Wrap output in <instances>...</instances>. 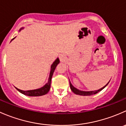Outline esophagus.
<instances>
[{
	"instance_id": "1",
	"label": "esophagus",
	"mask_w": 126,
	"mask_h": 126,
	"mask_svg": "<svg viewBox=\"0 0 126 126\" xmlns=\"http://www.w3.org/2000/svg\"><path fill=\"white\" fill-rule=\"evenodd\" d=\"M60 60H61V61H62V60H63V58H62V57H60Z\"/></svg>"
}]
</instances>
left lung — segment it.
<instances>
[{
  "instance_id": "obj_1",
  "label": "left lung",
  "mask_w": 126,
  "mask_h": 126,
  "mask_svg": "<svg viewBox=\"0 0 126 126\" xmlns=\"http://www.w3.org/2000/svg\"><path fill=\"white\" fill-rule=\"evenodd\" d=\"M110 80H109V82H108V83H107V84L105 85L104 86V87H103L102 88H101L99 89V90H95V91H81V90H78V89L76 88H75L73 85H72V84H71L70 80H69V85H70L71 90H72V91L74 93L76 94L80 95V96H91V95L95 94L97 93H98V92L101 91V90H102L104 88L106 87V86L108 84H109V82H110Z\"/></svg>"
}]
</instances>
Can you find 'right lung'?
<instances>
[{
	"label": "right lung",
	"instance_id": "add662e5",
	"mask_svg": "<svg viewBox=\"0 0 126 126\" xmlns=\"http://www.w3.org/2000/svg\"><path fill=\"white\" fill-rule=\"evenodd\" d=\"M23 29H24L23 27L21 28V29L19 30V32ZM15 38H14L13 39H11V41L13 40ZM59 63H60V60L59 58H57L55 60V62L52 63L51 66H50V74H49V79H48L47 83H46V85H44L43 87L40 88H38V89H36V90H27V91H24V90H19V89L17 88L16 87L15 88H16V90H17V91H19L20 93H22L23 94L26 95V96H43V95H44V94H46L49 92V90H50L52 77L53 74H54V71H55L56 67H57V66L58 65V64Z\"/></svg>",
	"mask_w": 126,
	"mask_h": 126
}]
</instances>
